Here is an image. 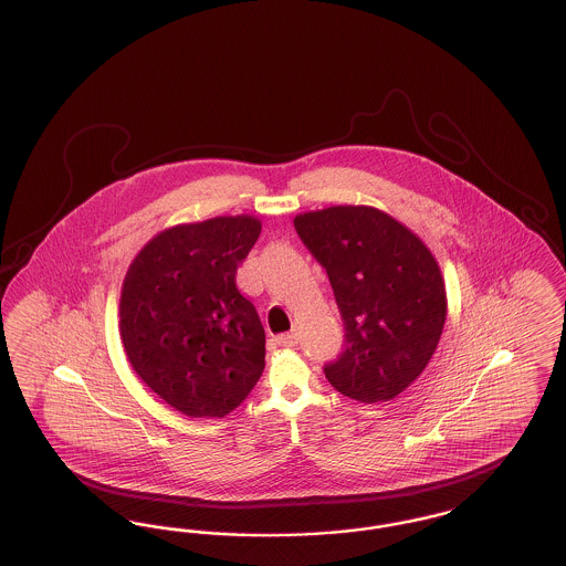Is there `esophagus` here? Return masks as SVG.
<instances>
[{"label": "esophagus", "mask_w": 566, "mask_h": 566, "mask_svg": "<svg viewBox=\"0 0 566 566\" xmlns=\"http://www.w3.org/2000/svg\"><path fill=\"white\" fill-rule=\"evenodd\" d=\"M275 342L280 344V346H284V348H293L296 346V342H298V337H296L295 331H291V333H284V335H277L275 337Z\"/></svg>", "instance_id": "esophagus-1"}]
</instances>
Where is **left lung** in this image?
I'll return each mask as SVG.
<instances>
[{"instance_id":"1","label":"left lung","mask_w":566,"mask_h":566,"mask_svg":"<svg viewBox=\"0 0 566 566\" xmlns=\"http://www.w3.org/2000/svg\"><path fill=\"white\" fill-rule=\"evenodd\" d=\"M295 229L346 324V350L324 376L360 403L395 399L427 369L446 324V282L429 245L371 206L303 212Z\"/></svg>"}]
</instances>
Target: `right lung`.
I'll list each match as a JSON object with an SVG mask.
<instances>
[{
    "label": "right lung",
    "mask_w": 566,
    "mask_h": 566,
    "mask_svg": "<svg viewBox=\"0 0 566 566\" xmlns=\"http://www.w3.org/2000/svg\"><path fill=\"white\" fill-rule=\"evenodd\" d=\"M261 235L254 216L157 233L135 254L118 331L137 377L189 418H224L265 369V331L235 273Z\"/></svg>",
    "instance_id": "obj_1"
}]
</instances>
